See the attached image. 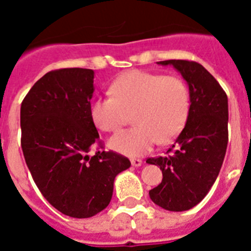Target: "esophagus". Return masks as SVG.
Wrapping results in <instances>:
<instances>
[{
    "instance_id": "34e87169",
    "label": "esophagus",
    "mask_w": 251,
    "mask_h": 251,
    "mask_svg": "<svg viewBox=\"0 0 251 251\" xmlns=\"http://www.w3.org/2000/svg\"><path fill=\"white\" fill-rule=\"evenodd\" d=\"M130 163H132L133 167H139V166H142V163H143V162H142V159H139V158H133V159H130Z\"/></svg>"
}]
</instances>
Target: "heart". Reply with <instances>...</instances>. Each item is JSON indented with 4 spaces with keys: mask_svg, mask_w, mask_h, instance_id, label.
<instances>
[{
    "mask_svg": "<svg viewBox=\"0 0 251 251\" xmlns=\"http://www.w3.org/2000/svg\"><path fill=\"white\" fill-rule=\"evenodd\" d=\"M112 97L90 104V117L103 132H117L129 121L134 127L117 133L109 147L128 157L150 152L157 142L165 145L178 136L190 113V93L176 75L143 70L123 73L112 83Z\"/></svg>",
    "mask_w": 251,
    "mask_h": 251,
    "instance_id": "heart-1",
    "label": "heart"
}]
</instances>
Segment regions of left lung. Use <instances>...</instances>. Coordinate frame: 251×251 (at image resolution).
Masks as SVG:
<instances>
[{"instance_id":"obj_1","label":"left lung","mask_w":251,"mask_h":251,"mask_svg":"<svg viewBox=\"0 0 251 251\" xmlns=\"http://www.w3.org/2000/svg\"><path fill=\"white\" fill-rule=\"evenodd\" d=\"M186 80L190 113L185 128L166 157L148 158L159 166L162 182L150 191L151 200L168 211H186L202 201L216 181L229 141L227 97L217 80L201 64L166 60Z\"/></svg>"}]
</instances>
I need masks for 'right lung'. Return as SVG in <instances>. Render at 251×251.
<instances>
[{"label": "right lung", "mask_w": 251, "mask_h": 251, "mask_svg": "<svg viewBox=\"0 0 251 251\" xmlns=\"http://www.w3.org/2000/svg\"><path fill=\"white\" fill-rule=\"evenodd\" d=\"M92 69L46 73L21 104V147L37 188L56 210L86 219L109 205L114 178L130 167L122 154L89 152L99 142L90 117Z\"/></svg>", "instance_id": "1"}]
</instances>
